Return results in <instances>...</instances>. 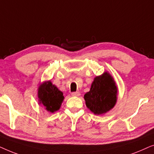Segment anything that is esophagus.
Segmentation results:
<instances>
[{"label": "esophagus", "mask_w": 154, "mask_h": 154, "mask_svg": "<svg viewBox=\"0 0 154 154\" xmlns=\"http://www.w3.org/2000/svg\"><path fill=\"white\" fill-rule=\"evenodd\" d=\"M71 95L73 97H79L81 95V93H80L79 92H72L71 93Z\"/></svg>", "instance_id": "34e87169"}]
</instances>
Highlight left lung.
<instances>
[{
  "mask_svg": "<svg viewBox=\"0 0 154 154\" xmlns=\"http://www.w3.org/2000/svg\"><path fill=\"white\" fill-rule=\"evenodd\" d=\"M116 83L108 71L96 76L89 92L84 95L86 106L95 115L104 114L111 110L118 99Z\"/></svg>",
  "mask_w": 154,
  "mask_h": 154,
  "instance_id": "obj_1",
  "label": "left lung"
}]
</instances>
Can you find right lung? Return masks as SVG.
<instances>
[{
  "label": "right lung",
  "mask_w": 154,
  "mask_h": 154,
  "mask_svg": "<svg viewBox=\"0 0 154 154\" xmlns=\"http://www.w3.org/2000/svg\"><path fill=\"white\" fill-rule=\"evenodd\" d=\"M38 99V104H42L46 111L52 113L60 109L64 97L63 92L53 85L51 81H46L39 84Z\"/></svg>",
  "instance_id": "obj_1"
}]
</instances>
